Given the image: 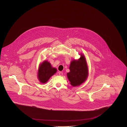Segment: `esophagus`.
<instances>
[{
	"mask_svg": "<svg viewBox=\"0 0 127 127\" xmlns=\"http://www.w3.org/2000/svg\"><path fill=\"white\" fill-rule=\"evenodd\" d=\"M63 73L62 72H59V75L60 76H62L63 75Z\"/></svg>",
	"mask_w": 127,
	"mask_h": 127,
	"instance_id": "1",
	"label": "esophagus"
}]
</instances>
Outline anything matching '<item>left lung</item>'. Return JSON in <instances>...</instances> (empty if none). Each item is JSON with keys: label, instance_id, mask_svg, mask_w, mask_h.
Segmentation results:
<instances>
[{"label": "left lung", "instance_id": "obj_1", "mask_svg": "<svg viewBox=\"0 0 127 127\" xmlns=\"http://www.w3.org/2000/svg\"><path fill=\"white\" fill-rule=\"evenodd\" d=\"M70 72L67 76L73 86H79L84 82L88 75L87 62L83 55H81L78 61H73L69 66Z\"/></svg>", "mask_w": 127, "mask_h": 127}]
</instances>
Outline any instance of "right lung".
I'll return each mask as SVG.
<instances>
[{
	"instance_id": "1",
	"label": "right lung",
	"mask_w": 127,
	"mask_h": 127,
	"mask_svg": "<svg viewBox=\"0 0 127 127\" xmlns=\"http://www.w3.org/2000/svg\"><path fill=\"white\" fill-rule=\"evenodd\" d=\"M56 71V68H52L49 62L44 61L40 66L38 72V78L40 82L46 83Z\"/></svg>"
}]
</instances>
